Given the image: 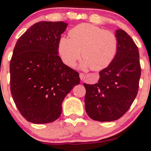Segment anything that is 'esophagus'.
<instances>
[{
    "label": "esophagus",
    "instance_id": "1",
    "mask_svg": "<svg viewBox=\"0 0 151 151\" xmlns=\"http://www.w3.org/2000/svg\"><path fill=\"white\" fill-rule=\"evenodd\" d=\"M84 77H85V75H84V74H83V73H80V74H79V77H80L81 80H84Z\"/></svg>",
    "mask_w": 151,
    "mask_h": 151
}]
</instances>
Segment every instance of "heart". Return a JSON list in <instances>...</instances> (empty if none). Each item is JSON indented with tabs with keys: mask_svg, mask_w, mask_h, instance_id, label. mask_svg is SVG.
<instances>
[{
	"mask_svg": "<svg viewBox=\"0 0 151 151\" xmlns=\"http://www.w3.org/2000/svg\"><path fill=\"white\" fill-rule=\"evenodd\" d=\"M70 37L59 40L58 51L62 61L72 66L81 56L84 58L80 67H91L99 71L111 63L118 50V39L115 34L89 23H81L69 32Z\"/></svg>",
	"mask_w": 151,
	"mask_h": 151,
	"instance_id": "b5f03b06",
	"label": "heart"
}]
</instances>
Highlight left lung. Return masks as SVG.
I'll list each match as a JSON object with an SVG mask.
<instances>
[{
	"label": "left lung",
	"instance_id": "1",
	"mask_svg": "<svg viewBox=\"0 0 151 151\" xmlns=\"http://www.w3.org/2000/svg\"><path fill=\"white\" fill-rule=\"evenodd\" d=\"M115 35L118 50L114 60L99 73L97 83H84L86 114L101 122L117 120L129 110L138 93L141 77L136 45L122 29L116 30Z\"/></svg>",
	"mask_w": 151,
	"mask_h": 151
}]
</instances>
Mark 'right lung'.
<instances>
[{
    "label": "right lung",
    "mask_w": 151,
    "mask_h": 151,
    "mask_svg": "<svg viewBox=\"0 0 151 151\" xmlns=\"http://www.w3.org/2000/svg\"><path fill=\"white\" fill-rule=\"evenodd\" d=\"M66 22L34 24L17 41L10 63V91L17 108L27 121L48 124L62 114V104L80 83L77 72L58 56V42Z\"/></svg>",
    "instance_id": "right-lung-1"
}]
</instances>
